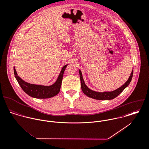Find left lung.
<instances>
[{
	"label": "left lung",
	"mask_w": 149,
	"mask_h": 149,
	"mask_svg": "<svg viewBox=\"0 0 149 149\" xmlns=\"http://www.w3.org/2000/svg\"><path fill=\"white\" fill-rule=\"evenodd\" d=\"M79 74H80V81H81V90L84 94H86L88 97H90V98H92L94 99H98V100H110V99H114L116 97H117L130 84V83L132 80V76H133V70L131 73V75H130L128 80L126 81V83L124 85H123L121 87H120L119 88H118L113 91H111V92L98 93V92H95V91H94L89 89L84 83L80 70H79Z\"/></svg>",
	"instance_id": "1"
}]
</instances>
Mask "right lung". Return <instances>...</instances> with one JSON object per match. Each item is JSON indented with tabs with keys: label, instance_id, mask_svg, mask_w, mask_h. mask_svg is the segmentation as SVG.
I'll use <instances>...</instances> for the list:
<instances>
[{
	"label": "right lung",
	"instance_id": "1",
	"mask_svg": "<svg viewBox=\"0 0 149 149\" xmlns=\"http://www.w3.org/2000/svg\"><path fill=\"white\" fill-rule=\"evenodd\" d=\"M67 65H66L62 68L57 80L54 84L50 86L32 84L24 81L17 75V73L14 67V73L15 77L17 79L18 84L26 94L35 98L45 99L53 97L59 93L61 86L63 73Z\"/></svg>",
	"mask_w": 149,
	"mask_h": 149
}]
</instances>
